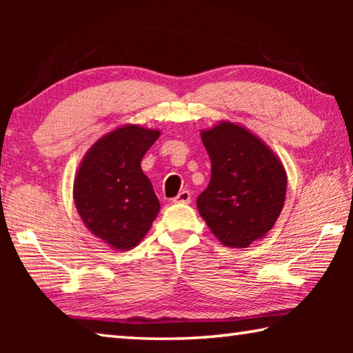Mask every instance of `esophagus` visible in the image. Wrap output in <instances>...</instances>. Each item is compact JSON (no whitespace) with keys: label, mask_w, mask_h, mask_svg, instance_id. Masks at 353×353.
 <instances>
[{"label":"esophagus","mask_w":353,"mask_h":353,"mask_svg":"<svg viewBox=\"0 0 353 353\" xmlns=\"http://www.w3.org/2000/svg\"><path fill=\"white\" fill-rule=\"evenodd\" d=\"M172 201L177 202V204H190V202H191V193H190L188 190H182L181 193H179Z\"/></svg>","instance_id":"1"}]
</instances>
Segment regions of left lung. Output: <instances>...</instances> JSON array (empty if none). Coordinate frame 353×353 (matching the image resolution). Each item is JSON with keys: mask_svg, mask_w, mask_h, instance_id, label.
<instances>
[{"mask_svg": "<svg viewBox=\"0 0 353 353\" xmlns=\"http://www.w3.org/2000/svg\"><path fill=\"white\" fill-rule=\"evenodd\" d=\"M212 162L208 187L198 210L212 234L227 248H248L265 238L280 216L286 171L265 141L246 128L221 121L201 130Z\"/></svg>", "mask_w": 353, "mask_h": 353, "instance_id": "1", "label": "left lung"}]
</instances>
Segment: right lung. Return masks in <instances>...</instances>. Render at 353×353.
<instances>
[{"label": "right lung", "instance_id": "1", "mask_svg": "<svg viewBox=\"0 0 353 353\" xmlns=\"http://www.w3.org/2000/svg\"><path fill=\"white\" fill-rule=\"evenodd\" d=\"M160 130L124 124L94 143L83 155L73 185L76 210L94 236L112 249L135 248L160 212L141 159Z\"/></svg>", "mask_w": 353, "mask_h": 353}]
</instances>
